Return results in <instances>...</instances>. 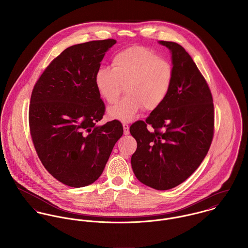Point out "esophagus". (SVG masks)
Listing matches in <instances>:
<instances>
[{"mask_svg":"<svg viewBox=\"0 0 248 248\" xmlns=\"http://www.w3.org/2000/svg\"><path fill=\"white\" fill-rule=\"evenodd\" d=\"M123 129H124V135L128 136L130 134V127H129V125L126 124V123H123Z\"/></svg>","mask_w":248,"mask_h":248,"instance_id":"obj_1","label":"esophagus"}]
</instances>
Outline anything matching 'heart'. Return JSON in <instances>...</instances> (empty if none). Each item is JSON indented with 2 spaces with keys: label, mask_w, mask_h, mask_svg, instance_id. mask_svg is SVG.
Instances as JSON below:
<instances>
[{
  "label": "heart",
  "mask_w": 248,
  "mask_h": 248,
  "mask_svg": "<svg viewBox=\"0 0 248 248\" xmlns=\"http://www.w3.org/2000/svg\"><path fill=\"white\" fill-rule=\"evenodd\" d=\"M173 81L171 64L144 46H132L116 53L111 70L100 68L94 83L100 96L108 104L115 103L124 87L126 96L108 108L112 119L133 121L144 108L154 110L166 99Z\"/></svg>",
  "instance_id": "heart-1"
}]
</instances>
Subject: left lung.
Instances as JSON below:
<instances>
[{
  "instance_id": "1",
  "label": "left lung",
  "mask_w": 248,
  "mask_h": 248,
  "mask_svg": "<svg viewBox=\"0 0 248 248\" xmlns=\"http://www.w3.org/2000/svg\"><path fill=\"white\" fill-rule=\"evenodd\" d=\"M158 43L171 52L173 81L164 102L146 121L130 127L138 142L131 163L143 184L169 190L190 177L207 155L214 135V104L210 89L189 53L177 43Z\"/></svg>"
}]
</instances>
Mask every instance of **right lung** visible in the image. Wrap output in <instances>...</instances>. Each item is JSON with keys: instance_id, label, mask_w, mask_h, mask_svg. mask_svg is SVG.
Returning a JSON list of instances; mask_svg holds the SVG:
<instances>
[{"instance_id": "add662e5", "label": "right lung", "mask_w": 248, "mask_h": 248, "mask_svg": "<svg viewBox=\"0 0 248 248\" xmlns=\"http://www.w3.org/2000/svg\"><path fill=\"white\" fill-rule=\"evenodd\" d=\"M113 39L71 46L42 73L30 105V128L37 155L46 171L74 187L101 176L112 148L123 135L118 120L97 125L105 105L94 76Z\"/></svg>"}]
</instances>
